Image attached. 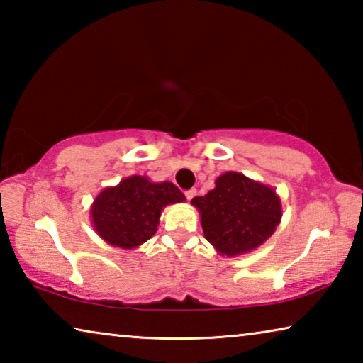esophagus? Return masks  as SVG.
<instances>
[{"label": "esophagus", "mask_w": 363, "mask_h": 363, "mask_svg": "<svg viewBox=\"0 0 363 363\" xmlns=\"http://www.w3.org/2000/svg\"><path fill=\"white\" fill-rule=\"evenodd\" d=\"M195 195H196V190H195V189H189V190H186V199H187V200H192Z\"/></svg>", "instance_id": "obj_1"}]
</instances>
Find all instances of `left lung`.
Instances as JSON below:
<instances>
[{
    "label": "left lung",
    "instance_id": "1",
    "mask_svg": "<svg viewBox=\"0 0 363 363\" xmlns=\"http://www.w3.org/2000/svg\"><path fill=\"white\" fill-rule=\"evenodd\" d=\"M192 205L201 213L205 238L225 256L259 247L281 218L280 199L272 189L233 171L219 176L216 187L195 196Z\"/></svg>",
    "mask_w": 363,
    "mask_h": 363
}]
</instances>
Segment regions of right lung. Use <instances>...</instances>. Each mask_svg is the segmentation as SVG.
Returning a JSON list of instances; mask_svg holds the SVG:
<instances>
[{"label": "right lung", "mask_w": 363, "mask_h": 363, "mask_svg": "<svg viewBox=\"0 0 363 363\" xmlns=\"http://www.w3.org/2000/svg\"><path fill=\"white\" fill-rule=\"evenodd\" d=\"M186 196L173 182H150L143 176L123 179L97 195L91 208L94 227L113 247L131 250L157 232L162 210Z\"/></svg>", "instance_id": "1"}]
</instances>
